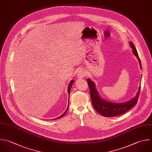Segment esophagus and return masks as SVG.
I'll return each mask as SVG.
<instances>
[{
  "mask_svg": "<svg viewBox=\"0 0 152 152\" xmlns=\"http://www.w3.org/2000/svg\"><path fill=\"white\" fill-rule=\"evenodd\" d=\"M86 75V72L84 71L83 70H80L77 73V77L79 78H82V77H85Z\"/></svg>",
  "mask_w": 152,
  "mask_h": 152,
  "instance_id": "34e87169",
  "label": "esophagus"
}]
</instances>
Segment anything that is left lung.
Here are the masks:
<instances>
[{
	"instance_id": "8db88e82",
	"label": "left lung",
	"mask_w": 152,
	"mask_h": 152,
	"mask_svg": "<svg viewBox=\"0 0 152 152\" xmlns=\"http://www.w3.org/2000/svg\"><path fill=\"white\" fill-rule=\"evenodd\" d=\"M130 44L133 49V52L134 54L138 58L140 67L142 68L141 61L139 57L137 50L134 47V44L132 42H130ZM87 82L88 83L89 89H90L91 98V101H92L93 107L97 113H98L99 114H100L101 115L104 117H115V116L121 115L126 113L127 111H129L130 109H132L137 102L138 98L140 94V88L138 91L136 96L134 99L126 103L115 104V103L105 101L102 99H101L99 97L98 93L95 89V83L93 82H92L89 79H87Z\"/></svg>"
}]
</instances>
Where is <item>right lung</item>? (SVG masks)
Segmentation results:
<instances>
[{"label": "right lung", "instance_id": "1", "mask_svg": "<svg viewBox=\"0 0 152 152\" xmlns=\"http://www.w3.org/2000/svg\"><path fill=\"white\" fill-rule=\"evenodd\" d=\"M73 83H74V80H71V82H70V83H69V87H68V90H67V92H68V94H69V95H70V89H71V88H72V84H73ZM68 108H69V105H68V107H67V110H66V111H65V113L63 114V115H61V116H60L59 117H58V118H56V120H57V119H60V118H61V117H63L65 114H66V113H67V110H68ZM55 120V119H54Z\"/></svg>", "mask_w": 152, "mask_h": 152}]
</instances>
